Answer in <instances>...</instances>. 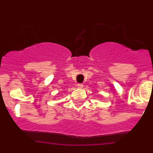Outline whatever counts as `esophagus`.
Masks as SVG:
<instances>
[{"instance_id": "1", "label": "esophagus", "mask_w": 153, "mask_h": 153, "mask_svg": "<svg viewBox=\"0 0 153 153\" xmlns=\"http://www.w3.org/2000/svg\"><path fill=\"white\" fill-rule=\"evenodd\" d=\"M77 87H78V88H79V89L83 88V85L82 84V83H78V84H77Z\"/></svg>"}]
</instances>
